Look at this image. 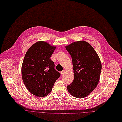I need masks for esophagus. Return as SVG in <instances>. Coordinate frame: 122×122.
<instances>
[{
    "label": "esophagus",
    "mask_w": 122,
    "mask_h": 122,
    "mask_svg": "<svg viewBox=\"0 0 122 122\" xmlns=\"http://www.w3.org/2000/svg\"><path fill=\"white\" fill-rule=\"evenodd\" d=\"M65 72H66V70H63V71H62L61 72V74H63V73H65Z\"/></svg>",
    "instance_id": "1"
}]
</instances>
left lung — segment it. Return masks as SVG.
<instances>
[{
    "label": "left lung",
    "instance_id": "1",
    "mask_svg": "<svg viewBox=\"0 0 122 122\" xmlns=\"http://www.w3.org/2000/svg\"><path fill=\"white\" fill-rule=\"evenodd\" d=\"M72 58L74 78L67 88L72 96L83 98L96 87L100 79L102 65L91 45L84 41L66 46Z\"/></svg>",
    "mask_w": 122,
    "mask_h": 122
}]
</instances>
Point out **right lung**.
<instances>
[{
  "label": "right lung",
  "instance_id": "add662e5",
  "mask_svg": "<svg viewBox=\"0 0 122 122\" xmlns=\"http://www.w3.org/2000/svg\"><path fill=\"white\" fill-rule=\"evenodd\" d=\"M56 48L48 43L38 41L25 56L21 68L22 79L28 91L37 97L48 95L61 75L50 59Z\"/></svg>",
  "mask_w": 122,
  "mask_h": 122
}]
</instances>
